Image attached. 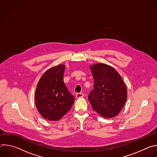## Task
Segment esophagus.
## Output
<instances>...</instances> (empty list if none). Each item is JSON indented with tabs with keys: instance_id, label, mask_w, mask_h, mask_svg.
I'll return each mask as SVG.
<instances>
[{
	"instance_id": "esophagus-1",
	"label": "esophagus",
	"mask_w": 157,
	"mask_h": 157,
	"mask_svg": "<svg viewBox=\"0 0 157 157\" xmlns=\"http://www.w3.org/2000/svg\"><path fill=\"white\" fill-rule=\"evenodd\" d=\"M83 96H84L83 93H77V94H76V98H82Z\"/></svg>"
}]
</instances>
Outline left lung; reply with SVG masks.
I'll return each instance as SVG.
<instances>
[{
    "label": "left lung",
    "instance_id": "obj_1",
    "mask_svg": "<svg viewBox=\"0 0 157 157\" xmlns=\"http://www.w3.org/2000/svg\"><path fill=\"white\" fill-rule=\"evenodd\" d=\"M94 78V89L88 96L93 109L104 118L117 116L127 98L125 84L119 73L104 63L90 66Z\"/></svg>",
    "mask_w": 157,
    "mask_h": 157
}]
</instances>
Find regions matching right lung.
Here are the masks:
<instances>
[{"instance_id": "obj_1", "label": "right lung", "mask_w": 157, "mask_h": 157, "mask_svg": "<svg viewBox=\"0 0 157 157\" xmlns=\"http://www.w3.org/2000/svg\"><path fill=\"white\" fill-rule=\"evenodd\" d=\"M64 64L52 67L40 79L35 91L36 107L43 117L60 120L71 109L75 98L63 81Z\"/></svg>"}]
</instances>
